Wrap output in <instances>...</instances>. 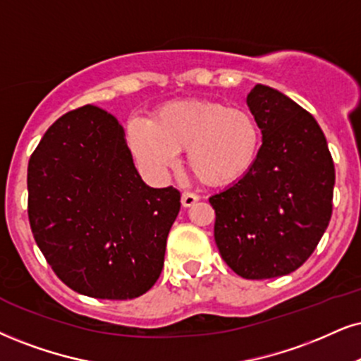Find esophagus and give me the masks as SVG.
Returning a JSON list of instances; mask_svg holds the SVG:
<instances>
[{
  "label": "esophagus",
  "mask_w": 361,
  "mask_h": 361,
  "mask_svg": "<svg viewBox=\"0 0 361 361\" xmlns=\"http://www.w3.org/2000/svg\"><path fill=\"white\" fill-rule=\"evenodd\" d=\"M199 201V195L194 194V192H182V197H180V202L184 207H190L194 206L195 202Z\"/></svg>",
  "instance_id": "1"
}]
</instances>
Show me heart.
I'll return each mask as SVG.
<instances>
[{
    "instance_id": "heart-1",
    "label": "heart",
    "mask_w": 361,
    "mask_h": 361,
    "mask_svg": "<svg viewBox=\"0 0 361 361\" xmlns=\"http://www.w3.org/2000/svg\"><path fill=\"white\" fill-rule=\"evenodd\" d=\"M127 142L137 162L152 176H166L185 150L189 171L202 184L229 185L257 162L261 126L246 109L216 100H179L159 106L150 122L127 123Z\"/></svg>"
}]
</instances>
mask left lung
<instances>
[{"label": "left lung", "instance_id": "8db88e82", "mask_svg": "<svg viewBox=\"0 0 361 361\" xmlns=\"http://www.w3.org/2000/svg\"><path fill=\"white\" fill-rule=\"evenodd\" d=\"M247 106L261 126L255 169L209 197L226 264L246 279L293 273L317 249L333 211L335 166L313 115L281 92L256 85Z\"/></svg>", "mask_w": 361, "mask_h": 361}]
</instances>
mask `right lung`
<instances>
[{
  "label": "right lung",
  "mask_w": 361,
  "mask_h": 361,
  "mask_svg": "<svg viewBox=\"0 0 361 361\" xmlns=\"http://www.w3.org/2000/svg\"><path fill=\"white\" fill-rule=\"evenodd\" d=\"M179 211V190L140 179L123 127L95 105L61 115L30 157L31 233L80 295L133 300L149 291Z\"/></svg>",
  "instance_id": "add662e5"
}]
</instances>
